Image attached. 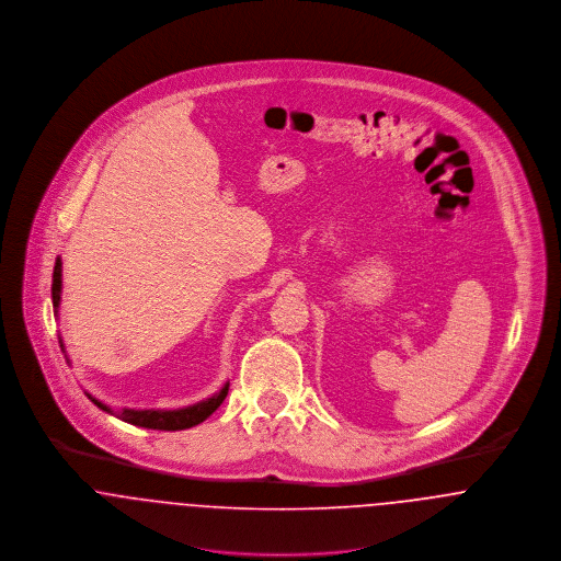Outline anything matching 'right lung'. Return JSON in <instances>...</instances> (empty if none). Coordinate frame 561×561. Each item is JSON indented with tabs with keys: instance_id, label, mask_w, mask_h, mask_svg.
<instances>
[{
	"instance_id": "1",
	"label": "right lung",
	"mask_w": 561,
	"mask_h": 561,
	"mask_svg": "<svg viewBox=\"0 0 561 561\" xmlns=\"http://www.w3.org/2000/svg\"><path fill=\"white\" fill-rule=\"evenodd\" d=\"M51 299H54V311L58 316L60 310V301H62V257L56 260V266H54V284H51ZM60 346H62L64 357L66 362L70 364L68 355H66V348H64L62 335H60ZM228 389H230V382H226L217 393H213L210 398L206 400H199L195 404H188L183 409H112L110 404L96 400L94 396L85 393L101 411L123 420L126 424H133V426H139V428H150V431H185V428H193L197 424H202L208 415H213L219 404L226 400L228 396Z\"/></svg>"
}]
</instances>
